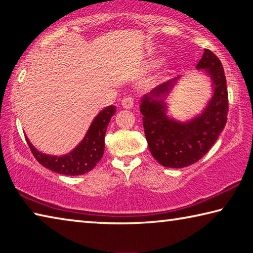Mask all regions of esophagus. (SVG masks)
Masks as SVG:
<instances>
[{"label":"esophagus","instance_id":"1","mask_svg":"<svg viewBox=\"0 0 253 253\" xmlns=\"http://www.w3.org/2000/svg\"><path fill=\"white\" fill-rule=\"evenodd\" d=\"M122 104H123L124 108L130 109V108H132V107H134L135 99H134V98H132L131 96H126V97H124Z\"/></svg>","mask_w":253,"mask_h":253}]
</instances>
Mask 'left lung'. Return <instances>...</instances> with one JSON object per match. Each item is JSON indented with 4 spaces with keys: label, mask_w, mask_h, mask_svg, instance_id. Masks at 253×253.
<instances>
[{
    "label": "left lung",
    "mask_w": 253,
    "mask_h": 253,
    "mask_svg": "<svg viewBox=\"0 0 253 253\" xmlns=\"http://www.w3.org/2000/svg\"><path fill=\"white\" fill-rule=\"evenodd\" d=\"M196 68L207 70L214 84L212 100L201 116L185 124L166 116L161 98L165 97L174 80L158 85L140 104L148 148L153 157L165 168L182 169L201 160L219 138L228 119V88L220 59L205 49Z\"/></svg>",
    "instance_id": "left-lung-1"
}]
</instances>
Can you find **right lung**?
<instances>
[{
	"label": "right lung",
	"mask_w": 253,
	"mask_h": 253,
	"mask_svg": "<svg viewBox=\"0 0 253 253\" xmlns=\"http://www.w3.org/2000/svg\"><path fill=\"white\" fill-rule=\"evenodd\" d=\"M116 113V107L109 106L93 119L84 138L71 153L63 156H51L42 154L27 143L36 160L44 168L63 175H83L91 170L101 160L105 151V135L110 118Z\"/></svg>",
	"instance_id": "right-lung-1"
}]
</instances>
